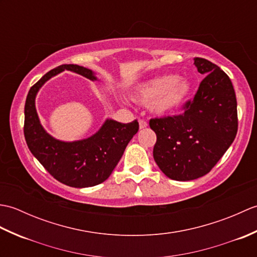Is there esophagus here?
I'll use <instances>...</instances> for the list:
<instances>
[{
    "instance_id": "esophagus-1",
    "label": "esophagus",
    "mask_w": 257,
    "mask_h": 257,
    "mask_svg": "<svg viewBox=\"0 0 257 257\" xmlns=\"http://www.w3.org/2000/svg\"><path fill=\"white\" fill-rule=\"evenodd\" d=\"M147 127H148V122H147L146 120H144V119H140L139 120V128L140 129H145Z\"/></svg>"
}]
</instances>
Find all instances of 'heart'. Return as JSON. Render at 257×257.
<instances>
[{
    "mask_svg": "<svg viewBox=\"0 0 257 257\" xmlns=\"http://www.w3.org/2000/svg\"><path fill=\"white\" fill-rule=\"evenodd\" d=\"M190 90V83L185 78L162 75L139 85L132 97L135 101L150 105L158 114H171L183 106Z\"/></svg>",
    "mask_w": 257,
    "mask_h": 257,
    "instance_id": "b5f03b06",
    "label": "heart"
}]
</instances>
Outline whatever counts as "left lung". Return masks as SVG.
I'll return each instance as SVG.
<instances>
[{
  "label": "left lung",
  "instance_id": "left-lung-1",
  "mask_svg": "<svg viewBox=\"0 0 257 257\" xmlns=\"http://www.w3.org/2000/svg\"><path fill=\"white\" fill-rule=\"evenodd\" d=\"M205 76L185 111L150 120L157 135L154 159L168 178L190 181L205 176L235 139L237 103L228 76L204 58H193Z\"/></svg>",
  "mask_w": 257,
  "mask_h": 257
}]
</instances>
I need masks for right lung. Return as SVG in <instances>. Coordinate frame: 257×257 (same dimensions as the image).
Returning <instances> with one entry per match:
<instances>
[{
	"instance_id": "obj_1",
	"label": "right lung",
	"mask_w": 257,
	"mask_h": 257,
	"mask_svg": "<svg viewBox=\"0 0 257 257\" xmlns=\"http://www.w3.org/2000/svg\"><path fill=\"white\" fill-rule=\"evenodd\" d=\"M69 70L91 81H99L96 73L79 65L65 64L45 74L31 87L24 114V136L32 155L52 176L69 187L88 188L105 181L121 159L125 147L138 133L137 120L129 123L107 118L90 137L64 141L48 134L41 123L35 99L38 91L54 76Z\"/></svg>"
}]
</instances>
